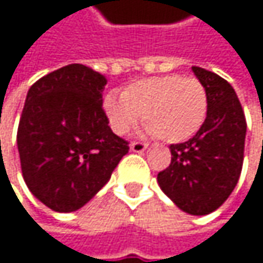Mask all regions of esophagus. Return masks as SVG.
Segmentation results:
<instances>
[{"label": "esophagus", "instance_id": "esophagus-1", "mask_svg": "<svg viewBox=\"0 0 263 263\" xmlns=\"http://www.w3.org/2000/svg\"><path fill=\"white\" fill-rule=\"evenodd\" d=\"M146 147H147V144L146 143H141V141H132L131 143V151L132 152H137V154L144 152Z\"/></svg>", "mask_w": 263, "mask_h": 263}]
</instances>
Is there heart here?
Instances as JSON below:
<instances>
[{
    "mask_svg": "<svg viewBox=\"0 0 263 263\" xmlns=\"http://www.w3.org/2000/svg\"><path fill=\"white\" fill-rule=\"evenodd\" d=\"M209 108L207 91L196 79L178 74L137 80L123 96L109 92L103 99V111L109 128L125 135L141 116L146 131L169 143L189 140L202 126Z\"/></svg>",
    "mask_w": 263,
    "mask_h": 263,
    "instance_id": "1",
    "label": "heart"
}]
</instances>
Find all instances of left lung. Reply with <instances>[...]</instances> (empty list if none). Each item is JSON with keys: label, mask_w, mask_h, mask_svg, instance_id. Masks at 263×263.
I'll return each mask as SVG.
<instances>
[{"label": "left lung", "mask_w": 263, "mask_h": 263, "mask_svg": "<svg viewBox=\"0 0 263 263\" xmlns=\"http://www.w3.org/2000/svg\"><path fill=\"white\" fill-rule=\"evenodd\" d=\"M192 71L207 91V117L190 140L171 144L172 161L157 181L180 210L202 216L221 207L236 187L247 122L227 80L199 67Z\"/></svg>", "instance_id": "left-lung-1"}]
</instances>
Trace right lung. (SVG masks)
I'll return each mask as SVG.
<instances>
[{
	"mask_svg": "<svg viewBox=\"0 0 263 263\" xmlns=\"http://www.w3.org/2000/svg\"><path fill=\"white\" fill-rule=\"evenodd\" d=\"M106 78L71 64L34 82L18 126V152L28 190L48 209L76 212L105 184L128 141L108 126L102 108Z\"/></svg>",
	"mask_w": 263,
	"mask_h": 263,
	"instance_id": "add662e5",
	"label": "right lung"
}]
</instances>
